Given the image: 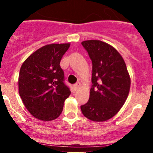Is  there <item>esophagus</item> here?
Returning a JSON list of instances; mask_svg holds the SVG:
<instances>
[{
	"mask_svg": "<svg viewBox=\"0 0 153 153\" xmlns=\"http://www.w3.org/2000/svg\"><path fill=\"white\" fill-rule=\"evenodd\" d=\"M80 82H77V83H75V85H73V89H74L75 91H77L79 88H80Z\"/></svg>",
	"mask_w": 153,
	"mask_h": 153,
	"instance_id": "esophagus-1",
	"label": "esophagus"
}]
</instances>
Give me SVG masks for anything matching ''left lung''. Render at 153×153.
<instances>
[{"label": "left lung", "mask_w": 153, "mask_h": 153, "mask_svg": "<svg viewBox=\"0 0 153 153\" xmlns=\"http://www.w3.org/2000/svg\"><path fill=\"white\" fill-rule=\"evenodd\" d=\"M92 61L90 97L80 106L82 114L97 122L112 118L125 103L131 80L125 62L114 47L100 40L81 42Z\"/></svg>", "instance_id": "1"}]
</instances>
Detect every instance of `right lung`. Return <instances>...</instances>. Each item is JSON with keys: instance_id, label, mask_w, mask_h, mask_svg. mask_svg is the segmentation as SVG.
<instances>
[{"instance_id": "1", "label": "right lung", "mask_w": 153, "mask_h": 153, "mask_svg": "<svg viewBox=\"0 0 153 153\" xmlns=\"http://www.w3.org/2000/svg\"><path fill=\"white\" fill-rule=\"evenodd\" d=\"M70 43L50 44L33 52L23 62L19 76V92L26 109L42 121L60 115L71 91L64 83L59 63Z\"/></svg>"}]
</instances>
